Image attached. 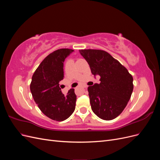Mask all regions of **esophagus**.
I'll list each match as a JSON object with an SVG mask.
<instances>
[{"label": "esophagus", "instance_id": "esophagus-1", "mask_svg": "<svg viewBox=\"0 0 160 160\" xmlns=\"http://www.w3.org/2000/svg\"><path fill=\"white\" fill-rule=\"evenodd\" d=\"M83 87L84 88H87V87H88V85H83Z\"/></svg>", "mask_w": 160, "mask_h": 160}]
</instances>
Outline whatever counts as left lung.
<instances>
[{"label": "left lung", "instance_id": "left-lung-1", "mask_svg": "<svg viewBox=\"0 0 160 160\" xmlns=\"http://www.w3.org/2000/svg\"><path fill=\"white\" fill-rule=\"evenodd\" d=\"M88 62L92 74L100 76V83L88 87L93 113L103 120H111L122 113L133 92V77L128 69L108 52L79 50Z\"/></svg>", "mask_w": 160, "mask_h": 160}]
</instances>
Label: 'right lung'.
Segmentation results:
<instances>
[{"instance_id":"1","label":"right lung","mask_w":160,"mask_h":160,"mask_svg":"<svg viewBox=\"0 0 160 160\" xmlns=\"http://www.w3.org/2000/svg\"><path fill=\"white\" fill-rule=\"evenodd\" d=\"M74 51L61 49L45 58L34 72L30 85L32 98L38 108L50 119L62 122L69 118L75 109L74 89L67 95L62 93L59 82L63 79V62Z\"/></svg>"}]
</instances>
